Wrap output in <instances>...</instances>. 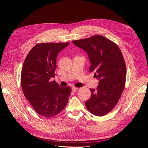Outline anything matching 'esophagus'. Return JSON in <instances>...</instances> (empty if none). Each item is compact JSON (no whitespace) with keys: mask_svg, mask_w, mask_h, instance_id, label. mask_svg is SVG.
Masks as SVG:
<instances>
[{"mask_svg":"<svg viewBox=\"0 0 148 148\" xmlns=\"http://www.w3.org/2000/svg\"><path fill=\"white\" fill-rule=\"evenodd\" d=\"M78 90V88H77V87H73L72 88V91L73 92H76Z\"/></svg>","mask_w":148,"mask_h":148,"instance_id":"obj_1","label":"esophagus"}]
</instances>
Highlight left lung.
<instances>
[{"instance_id": "1", "label": "left lung", "mask_w": 148, "mask_h": 148, "mask_svg": "<svg viewBox=\"0 0 148 148\" xmlns=\"http://www.w3.org/2000/svg\"><path fill=\"white\" fill-rule=\"evenodd\" d=\"M73 43L88 56L90 72L99 80L95 90L90 89V99L86 101L87 110L96 116L109 113L117 104L125 88L126 65L118 46L101 35L74 40Z\"/></svg>"}]
</instances>
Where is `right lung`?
Instances as JSON below:
<instances>
[{
    "label": "right lung",
    "instance_id": "add662e5",
    "mask_svg": "<svg viewBox=\"0 0 148 148\" xmlns=\"http://www.w3.org/2000/svg\"><path fill=\"white\" fill-rule=\"evenodd\" d=\"M70 43H42L27 55L21 73V85L26 98L36 112L46 118L61 112L71 89L62 87L51 78L55 77L58 54Z\"/></svg>",
    "mask_w": 148,
    "mask_h": 148
}]
</instances>
